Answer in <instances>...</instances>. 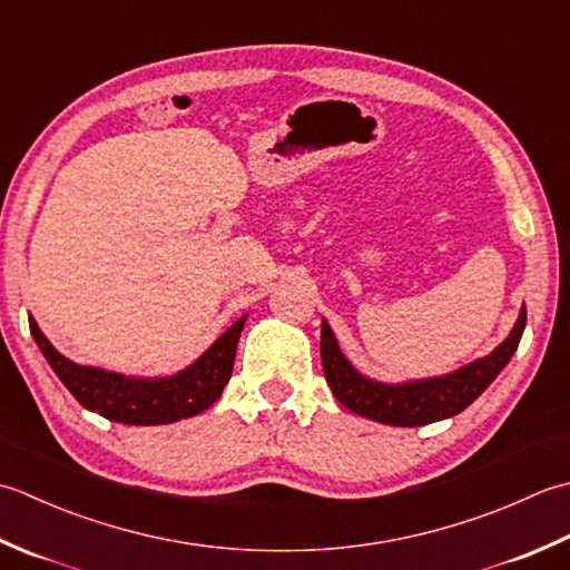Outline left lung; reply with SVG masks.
<instances>
[{
  "mask_svg": "<svg viewBox=\"0 0 570 570\" xmlns=\"http://www.w3.org/2000/svg\"><path fill=\"white\" fill-rule=\"evenodd\" d=\"M524 324L527 309L521 307V315L514 324L512 334H509L490 356L455 371V374L389 386V383H376L354 371L352 364L346 362L344 354L340 352V344H336L330 324L322 320L324 379H327L336 401L356 415L401 428L435 423L468 409V405L490 386L499 371L507 366L509 358L517 352Z\"/></svg>",
  "mask_w": 570,
  "mask_h": 570,
  "instance_id": "obj_1",
  "label": "left lung"
}]
</instances>
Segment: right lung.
Segmentation results:
<instances>
[{
  "instance_id": "obj_1",
  "label": "right lung",
  "mask_w": 570,
  "mask_h": 570,
  "mask_svg": "<svg viewBox=\"0 0 570 570\" xmlns=\"http://www.w3.org/2000/svg\"><path fill=\"white\" fill-rule=\"evenodd\" d=\"M243 322L246 317L220 334L212 350L187 371L169 379H125L112 371L78 366L53 350L33 320H29V330L46 362L83 409L125 425H165L212 409L220 399L234 371Z\"/></svg>"
}]
</instances>
